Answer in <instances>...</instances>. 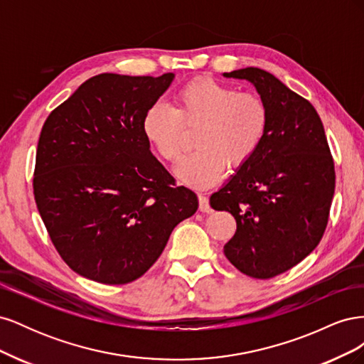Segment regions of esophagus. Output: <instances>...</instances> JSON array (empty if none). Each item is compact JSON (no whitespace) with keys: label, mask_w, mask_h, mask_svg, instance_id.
<instances>
[{"label":"esophagus","mask_w":364,"mask_h":364,"mask_svg":"<svg viewBox=\"0 0 364 364\" xmlns=\"http://www.w3.org/2000/svg\"><path fill=\"white\" fill-rule=\"evenodd\" d=\"M199 209L202 213L211 211V206H209V199L205 194H199Z\"/></svg>","instance_id":"esophagus-1"}]
</instances>
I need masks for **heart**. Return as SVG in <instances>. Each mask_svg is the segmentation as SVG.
Segmentation results:
<instances>
[{
    "label": "heart",
    "instance_id": "obj_1",
    "mask_svg": "<svg viewBox=\"0 0 364 364\" xmlns=\"http://www.w3.org/2000/svg\"><path fill=\"white\" fill-rule=\"evenodd\" d=\"M196 151L178 168L193 188L217 183L226 170H238L257 155L269 129V109L258 94L214 79H196L174 95V106L156 103L142 118V132L158 155L178 162L190 147L186 132L196 130Z\"/></svg>",
    "mask_w": 364,
    "mask_h": 364
}]
</instances>
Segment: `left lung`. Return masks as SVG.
<instances>
[{"mask_svg":"<svg viewBox=\"0 0 364 364\" xmlns=\"http://www.w3.org/2000/svg\"><path fill=\"white\" fill-rule=\"evenodd\" d=\"M255 85L269 109V129L257 155L209 203L237 222L223 247L250 278L290 270L321 243L336 188L334 159L313 105L259 68L225 73Z\"/></svg>","mask_w":364,"mask_h":364,"instance_id":"obj_1","label":"left lung"}]
</instances>
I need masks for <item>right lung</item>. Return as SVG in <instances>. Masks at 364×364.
<instances>
[{
	"label": "right lung",
	"instance_id": "add662e5",
	"mask_svg": "<svg viewBox=\"0 0 364 364\" xmlns=\"http://www.w3.org/2000/svg\"><path fill=\"white\" fill-rule=\"evenodd\" d=\"M173 77L94 75L42 126L33 194L51 243L80 277L138 279L197 211V196L176 185L142 132Z\"/></svg>",
	"mask_w": 364,
	"mask_h": 364
}]
</instances>
